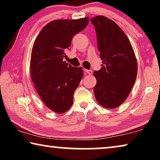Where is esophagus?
<instances>
[{
	"instance_id": "1",
	"label": "esophagus",
	"mask_w": 160,
	"mask_h": 160,
	"mask_svg": "<svg viewBox=\"0 0 160 160\" xmlns=\"http://www.w3.org/2000/svg\"><path fill=\"white\" fill-rule=\"evenodd\" d=\"M85 71L86 72V73H88V74H89V75H92V70H85Z\"/></svg>"
}]
</instances>
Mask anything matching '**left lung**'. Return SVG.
<instances>
[{
	"label": "left lung",
	"instance_id": "obj_1",
	"mask_svg": "<svg viewBox=\"0 0 160 160\" xmlns=\"http://www.w3.org/2000/svg\"><path fill=\"white\" fill-rule=\"evenodd\" d=\"M90 21L95 28L103 61L101 69L94 72L97 79L94 93L100 105L113 109L131 92L137 76V60L128 38L116 22L101 15Z\"/></svg>",
	"mask_w": 160,
	"mask_h": 160
}]
</instances>
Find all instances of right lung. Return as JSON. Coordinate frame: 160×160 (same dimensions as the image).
<instances>
[{"label": "right lung", "mask_w": 160, "mask_h": 160, "mask_svg": "<svg viewBox=\"0 0 160 160\" xmlns=\"http://www.w3.org/2000/svg\"><path fill=\"white\" fill-rule=\"evenodd\" d=\"M89 18L51 21L44 27L31 53V78L35 89L48 108L58 113L73 104V94L83 77L81 67L63 61L74 35L88 25Z\"/></svg>", "instance_id": "right-lung-1"}]
</instances>
